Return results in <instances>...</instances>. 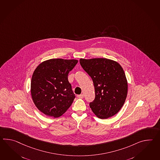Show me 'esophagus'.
<instances>
[{"instance_id":"34e87169","label":"esophagus","mask_w":160,"mask_h":160,"mask_svg":"<svg viewBox=\"0 0 160 160\" xmlns=\"http://www.w3.org/2000/svg\"><path fill=\"white\" fill-rule=\"evenodd\" d=\"M77 96H78V98H79V99H82V98H84V95H82V94H81V95H78Z\"/></svg>"}]
</instances>
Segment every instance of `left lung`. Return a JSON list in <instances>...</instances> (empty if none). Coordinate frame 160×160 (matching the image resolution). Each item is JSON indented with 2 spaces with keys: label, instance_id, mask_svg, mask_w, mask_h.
I'll return each instance as SVG.
<instances>
[{
  "label": "left lung",
  "instance_id": "8db88e82",
  "mask_svg": "<svg viewBox=\"0 0 160 160\" xmlns=\"http://www.w3.org/2000/svg\"><path fill=\"white\" fill-rule=\"evenodd\" d=\"M80 63L95 87V98L89 104L93 112L103 119L117 114L128 95V80L121 65L104 58H80Z\"/></svg>",
  "mask_w": 160,
  "mask_h": 160
}]
</instances>
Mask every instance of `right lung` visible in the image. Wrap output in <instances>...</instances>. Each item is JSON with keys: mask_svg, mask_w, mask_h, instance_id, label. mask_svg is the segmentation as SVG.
I'll list each match as a JSON object with an SVG mask.
<instances>
[{"mask_svg": "<svg viewBox=\"0 0 160 160\" xmlns=\"http://www.w3.org/2000/svg\"><path fill=\"white\" fill-rule=\"evenodd\" d=\"M78 60L53 58L42 62L33 72L31 95L37 108L43 114L59 117L71 106L75 95L68 76Z\"/></svg>", "mask_w": 160, "mask_h": 160, "instance_id": "right-lung-1", "label": "right lung"}]
</instances>
